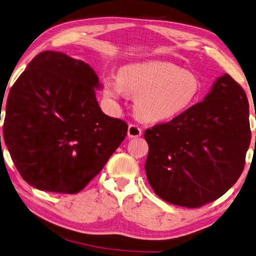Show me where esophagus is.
I'll use <instances>...</instances> for the list:
<instances>
[{
  "instance_id": "34e87169",
  "label": "esophagus",
  "mask_w": 256,
  "mask_h": 256,
  "mask_svg": "<svg viewBox=\"0 0 256 256\" xmlns=\"http://www.w3.org/2000/svg\"><path fill=\"white\" fill-rule=\"evenodd\" d=\"M142 135V129L138 124H130L128 127V137L130 138H135V137H140Z\"/></svg>"
}]
</instances>
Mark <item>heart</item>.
<instances>
[{
	"mask_svg": "<svg viewBox=\"0 0 256 256\" xmlns=\"http://www.w3.org/2000/svg\"><path fill=\"white\" fill-rule=\"evenodd\" d=\"M126 94L135 95L134 106L142 119L166 120L194 103L200 82L194 72L166 62H140L120 68L118 78H104V95L119 100Z\"/></svg>",
	"mask_w": 256,
	"mask_h": 256,
	"instance_id": "b5f03b06",
	"label": "heart"
}]
</instances>
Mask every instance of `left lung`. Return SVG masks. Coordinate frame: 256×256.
<instances>
[{
    "instance_id": "left-lung-1",
    "label": "left lung",
    "mask_w": 256,
    "mask_h": 256,
    "mask_svg": "<svg viewBox=\"0 0 256 256\" xmlns=\"http://www.w3.org/2000/svg\"><path fill=\"white\" fill-rule=\"evenodd\" d=\"M248 100L224 74L205 100L145 130L146 178L164 202L198 208L237 182L250 143Z\"/></svg>"
}]
</instances>
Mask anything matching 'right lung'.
<instances>
[{
    "mask_svg": "<svg viewBox=\"0 0 256 256\" xmlns=\"http://www.w3.org/2000/svg\"><path fill=\"white\" fill-rule=\"evenodd\" d=\"M98 87L88 64L57 51L35 56L14 82L6 104L3 136L30 186L78 194L120 146L128 124L102 112Z\"/></svg>",
    "mask_w": 256,
    "mask_h": 256,
    "instance_id": "obj_1",
    "label": "right lung"
}]
</instances>
